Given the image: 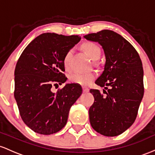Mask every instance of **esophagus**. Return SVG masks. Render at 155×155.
<instances>
[{
    "label": "esophagus",
    "mask_w": 155,
    "mask_h": 155,
    "mask_svg": "<svg viewBox=\"0 0 155 155\" xmlns=\"http://www.w3.org/2000/svg\"><path fill=\"white\" fill-rule=\"evenodd\" d=\"M83 93H88L89 91V89L88 88H86V87H83Z\"/></svg>",
    "instance_id": "esophagus-1"
}]
</instances>
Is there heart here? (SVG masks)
I'll return each instance as SVG.
<instances>
[{
	"label": "heart",
	"instance_id": "obj_1",
	"mask_svg": "<svg viewBox=\"0 0 155 155\" xmlns=\"http://www.w3.org/2000/svg\"><path fill=\"white\" fill-rule=\"evenodd\" d=\"M82 48L86 52L90 58L95 61L100 58L101 54V50L98 45L91 41H87L82 45ZM72 50H69L64 55L63 59V64L64 68L66 69H69V60H70ZM94 73H88V74H79V73H74L69 77V79L72 83L82 85V86H88L93 82L94 80Z\"/></svg>",
	"mask_w": 155,
	"mask_h": 155
}]
</instances>
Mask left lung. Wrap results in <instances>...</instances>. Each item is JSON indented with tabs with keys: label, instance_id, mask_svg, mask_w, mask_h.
Listing matches in <instances>:
<instances>
[{
	"label": "left lung",
	"instance_id": "obj_1",
	"mask_svg": "<svg viewBox=\"0 0 155 155\" xmlns=\"http://www.w3.org/2000/svg\"><path fill=\"white\" fill-rule=\"evenodd\" d=\"M84 38L98 42L105 56L104 71L95 82L104 87L103 93L90 90L94 97L88 110L90 123L101 135L117 136L133 124L143 99L141 60L133 45L113 31L102 30Z\"/></svg>",
	"mask_w": 155,
	"mask_h": 155
}]
</instances>
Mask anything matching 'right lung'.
I'll return each instance as SVG.
<instances>
[{
	"instance_id": "obj_1",
	"label": "right lung",
	"mask_w": 155,
	"mask_h": 155,
	"mask_svg": "<svg viewBox=\"0 0 155 155\" xmlns=\"http://www.w3.org/2000/svg\"><path fill=\"white\" fill-rule=\"evenodd\" d=\"M78 36L45 33L23 50L15 70V98L24 123L41 135L60 131L68 119L70 107L82 94L81 86L67 83L56 93L53 86L67 78L64 55L81 40Z\"/></svg>"
}]
</instances>
